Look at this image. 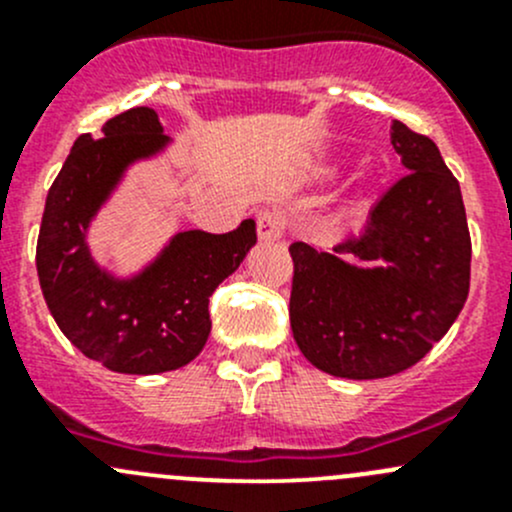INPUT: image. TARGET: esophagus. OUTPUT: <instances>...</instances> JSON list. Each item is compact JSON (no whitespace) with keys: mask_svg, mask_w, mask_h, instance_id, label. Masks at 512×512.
<instances>
[{"mask_svg":"<svg viewBox=\"0 0 512 512\" xmlns=\"http://www.w3.org/2000/svg\"><path fill=\"white\" fill-rule=\"evenodd\" d=\"M287 218L280 213V210H260L257 215V235L260 240H280L282 232H285Z\"/></svg>","mask_w":512,"mask_h":512,"instance_id":"obj_1","label":"esophagus"}]
</instances>
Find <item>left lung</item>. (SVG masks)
Segmentation results:
<instances>
[{
    "mask_svg": "<svg viewBox=\"0 0 512 512\" xmlns=\"http://www.w3.org/2000/svg\"><path fill=\"white\" fill-rule=\"evenodd\" d=\"M391 143L409 173L332 252L292 242L289 322L299 352L342 379L409 369L451 329L471 287V232L461 185L428 136L401 121ZM384 268H359L343 260Z\"/></svg>",
    "mask_w": 512,
    "mask_h": 512,
    "instance_id": "1",
    "label": "left lung"
}]
</instances>
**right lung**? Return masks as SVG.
<instances>
[{"label":"right lung","mask_w":512,"mask_h":512,"mask_svg":"<svg viewBox=\"0 0 512 512\" xmlns=\"http://www.w3.org/2000/svg\"><path fill=\"white\" fill-rule=\"evenodd\" d=\"M170 143L158 113L128 108L103 123V138H76L46 195L36 272L46 307L71 344L118 374H163L203 352L215 287L257 242L255 220L225 235L178 232L138 275L118 280L91 257V220L131 163Z\"/></svg>","instance_id":"1"}]
</instances>
